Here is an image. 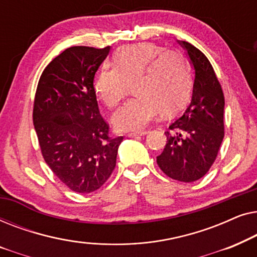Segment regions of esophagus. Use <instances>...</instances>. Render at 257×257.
I'll return each mask as SVG.
<instances>
[{"label": "esophagus", "instance_id": "obj_1", "mask_svg": "<svg viewBox=\"0 0 257 257\" xmlns=\"http://www.w3.org/2000/svg\"><path fill=\"white\" fill-rule=\"evenodd\" d=\"M147 131H143V132H132V133H128V137L130 138H137V137H143V136H145V135H147Z\"/></svg>", "mask_w": 257, "mask_h": 257}]
</instances>
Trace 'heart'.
<instances>
[{
  "mask_svg": "<svg viewBox=\"0 0 257 257\" xmlns=\"http://www.w3.org/2000/svg\"><path fill=\"white\" fill-rule=\"evenodd\" d=\"M133 83L137 97L112 117L118 131H140L161 112L171 115L182 110L191 96V68L179 51H163L152 43L126 45L114 54L113 66L98 72L93 90L105 106L114 108Z\"/></svg>",
  "mask_w": 257,
  "mask_h": 257,
  "instance_id": "b5f03b06",
  "label": "heart"
}]
</instances>
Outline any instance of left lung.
<instances>
[{"instance_id": "obj_1", "label": "left lung", "mask_w": 257, "mask_h": 257, "mask_svg": "<svg viewBox=\"0 0 257 257\" xmlns=\"http://www.w3.org/2000/svg\"><path fill=\"white\" fill-rule=\"evenodd\" d=\"M178 43L194 70L192 99L184 114L165 132L167 143L157 164L167 177L193 182L202 178L216 159L224 136V97L208 58L188 42Z\"/></svg>"}]
</instances>
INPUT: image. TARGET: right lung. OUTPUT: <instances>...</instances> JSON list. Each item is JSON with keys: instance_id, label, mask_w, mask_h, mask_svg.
I'll list each match as a JSON object with an SVG mask.
<instances>
[{"instance_id": "1", "label": "right lung", "mask_w": 257, "mask_h": 257, "mask_svg": "<svg viewBox=\"0 0 257 257\" xmlns=\"http://www.w3.org/2000/svg\"><path fill=\"white\" fill-rule=\"evenodd\" d=\"M110 47H71L49 63L38 80L34 126L48 166L77 193L103 186L115 167L122 137L110 138L93 79Z\"/></svg>"}]
</instances>
